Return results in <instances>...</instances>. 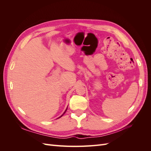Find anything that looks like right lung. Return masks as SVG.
Masks as SVG:
<instances>
[{
  "mask_svg": "<svg viewBox=\"0 0 151 151\" xmlns=\"http://www.w3.org/2000/svg\"><path fill=\"white\" fill-rule=\"evenodd\" d=\"M67 108H68V107H67V108H66V109H65V111H64V113H63V114H62V115H61V116H60V117H58V118H61V117H62V116H63V115H64V113H65V112H66V111H67Z\"/></svg>",
  "mask_w": 151,
  "mask_h": 151,
  "instance_id": "right-lung-1",
  "label": "right lung"
}]
</instances>
